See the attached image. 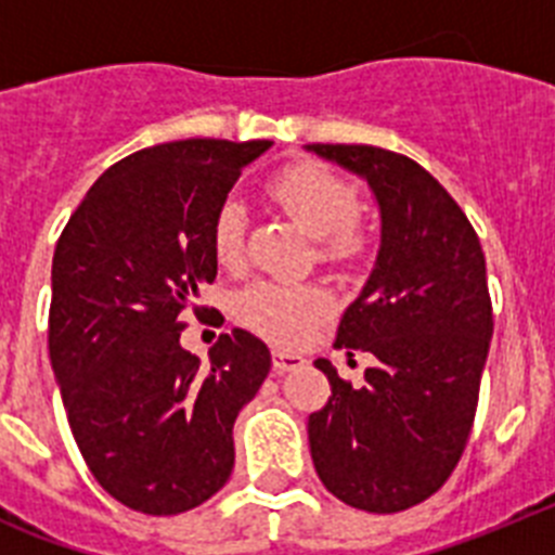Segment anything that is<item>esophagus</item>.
<instances>
[{"label":"esophagus","instance_id":"obj_1","mask_svg":"<svg viewBox=\"0 0 555 555\" xmlns=\"http://www.w3.org/2000/svg\"><path fill=\"white\" fill-rule=\"evenodd\" d=\"M272 364H274V372H294V370H300L306 361H302V356H297V352L274 350L272 352Z\"/></svg>","mask_w":555,"mask_h":555}]
</instances>
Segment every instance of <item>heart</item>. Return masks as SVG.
<instances>
[{
    "instance_id": "obj_1",
    "label": "heart",
    "mask_w": 555,
    "mask_h": 555,
    "mask_svg": "<svg viewBox=\"0 0 555 555\" xmlns=\"http://www.w3.org/2000/svg\"><path fill=\"white\" fill-rule=\"evenodd\" d=\"M269 197L308 230L331 263H356L370 247V233L358 219V191L350 180L322 164L300 160L267 183ZM210 249L219 267L244 261V208L235 199L219 205L210 224ZM331 294L320 283L255 281L235 297V317L274 345H297L331 313Z\"/></svg>"
}]
</instances>
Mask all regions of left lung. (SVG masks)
I'll use <instances>...</instances> for the list:
<instances>
[{
	"label": "left lung",
	"instance_id": "left-lung-1",
	"mask_svg": "<svg viewBox=\"0 0 555 555\" xmlns=\"http://www.w3.org/2000/svg\"><path fill=\"white\" fill-rule=\"evenodd\" d=\"M308 150L366 178L380 205L375 269L333 341L375 361L361 386L317 361L331 397L308 416L313 467L347 506L405 512L467 448L494 331L487 261L467 214L416 160L370 144Z\"/></svg>",
	"mask_w": 555,
	"mask_h": 555
}]
</instances>
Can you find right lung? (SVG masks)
Segmentation results:
<instances>
[{"mask_svg": "<svg viewBox=\"0 0 555 555\" xmlns=\"http://www.w3.org/2000/svg\"><path fill=\"white\" fill-rule=\"evenodd\" d=\"M272 141L189 139L132 152L96 180L52 258L49 358L68 428L102 489L155 517L189 512L233 473V423L272 356L233 327L203 364L180 313L214 283L210 224Z\"/></svg>", "mask_w": 555, "mask_h": 555, "instance_id": "right-lung-1", "label": "right lung"}]
</instances>
